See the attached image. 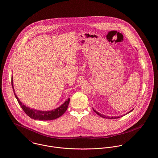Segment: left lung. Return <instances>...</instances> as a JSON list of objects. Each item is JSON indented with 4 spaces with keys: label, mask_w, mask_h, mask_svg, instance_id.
Returning <instances> with one entry per match:
<instances>
[{
    "label": "left lung",
    "mask_w": 158,
    "mask_h": 158,
    "mask_svg": "<svg viewBox=\"0 0 158 158\" xmlns=\"http://www.w3.org/2000/svg\"><path fill=\"white\" fill-rule=\"evenodd\" d=\"M133 109H133L132 110H131L129 111L128 113H127V114H124L123 115L118 116H106V115H103V114H100L99 112H97L95 110H94V109L93 108L94 111V112H95L97 115L100 116H101V117H102V118H106V119H117V118H121V117H122V116H124V115H127V114H129L130 112H131V111H133Z\"/></svg>",
    "instance_id": "1"
}]
</instances>
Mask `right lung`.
Here are the masks:
<instances>
[{
    "mask_svg": "<svg viewBox=\"0 0 158 158\" xmlns=\"http://www.w3.org/2000/svg\"><path fill=\"white\" fill-rule=\"evenodd\" d=\"M11 85L14 91L15 97L18 101L19 104H20L22 109L23 110V111L25 112V114L31 118L32 119H34L35 120L39 119L40 121H48V120H52L55 119L56 118H59L63 115L67 110L70 98H69L65 102H64L63 104H62L60 106H59L57 108H56L54 110H48V111H42L39 110H36L34 109H31L28 106H25L23 104V102L19 100V98L17 97L15 93V88L13 86V78L12 77L11 78Z\"/></svg>",
    "mask_w": 158,
    "mask_h": 158,
    "instance_id": "right-lung-1",
    "label": "right lung"
}]
</instances>
